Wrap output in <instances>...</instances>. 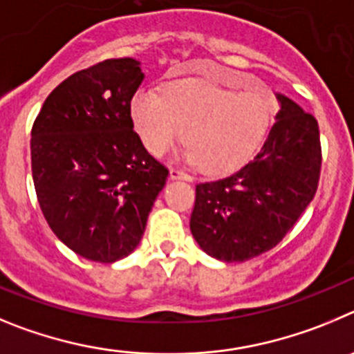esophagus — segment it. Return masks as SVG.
<instances>
[{"instance_id": "1", "label": "esophagus", "mask_w": 354, "mask_h": 354, "mask_svg": "<svg viewBox=\"0 0 354 354\" xmlns=\"http://www.w3.org/2000/svg\"><path fill=\"white\" fill-rule=\"evenodd\" d=\"M169 176L173 178V180H192V178H190V174L183 173V171L176 169V167H171V171H169Z\"/></svg>"}]
</instances>
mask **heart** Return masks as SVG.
<instances>
[{"mask_svg": "<svg viewBox=\"0 0 354 354\" xmlns=\"http://www.w3.org/2000/svg\"><path fill=\"white\" fill-rule=\"evenodd\" d=\"M273 109L275 98L261 84L236 93L212 82L178 81L164 95L139 90L130 116L148 151L165 153L185 132V158L203 173L222 174L238 169L256 153Z\"/></svg>", "mask_w": 354, "mask_h": 354, "instance_id": "obj_1", "label": "heart"}]
</instances>
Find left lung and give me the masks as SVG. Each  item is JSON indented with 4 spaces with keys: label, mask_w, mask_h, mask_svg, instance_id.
Returning a JSON list of instances; mask_svg holds the SVG:
<instances>
[{
    "label": "left lung",
    "mask_w": 354,
    "mask_h": 354,
    "mask_svg": "<svg viewBox=\"0 0 354 354\" xmlns=\"http://www.w3.org/2000/svg\"><path fill=\"white\" fill-rule=\"evenodd\" d=\"M280 111L252 160L218 180L196 185L190 231L225 263L268 252L314 199L321 174L317 120L279 95Z\"/></svg>",
    "instance_id": "obj_1"
}]
</instances>
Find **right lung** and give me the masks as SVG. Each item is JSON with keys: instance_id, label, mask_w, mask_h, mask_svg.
I'll use <instances>...</instances> for the list:
<instances>
[{"instance_id": "right-lung-1", "label": "right lung", "mask_w": 354, "mask_h": 354, "mask_svg": "<svg viewBox=\"0 0 354 354\" xmlns=\"http://www.w3.org/2000/svg\"><path fill=\"white\" fill-rule=\"evenodd\" d=\"M132 58L106 59L56 86L31 129V173L47 224L70 250L114 263L136 250L167 167L133 130L142 82Z\"/></svg>"}]
</instances>
